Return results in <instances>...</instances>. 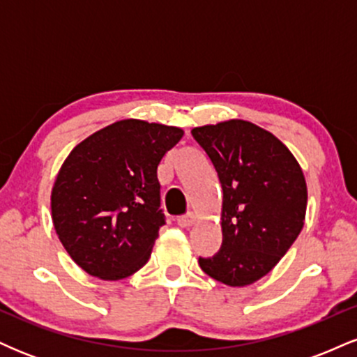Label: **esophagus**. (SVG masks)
<instances>
[{
  "label": "esophagus",
  "instance_id": "obj_1",
  "mask_svg": "<svg viewBox=\"0 0 357 357\" xmlns=\"http://www.w3.org/2000/svg\"><path fill=\"white\" fill-rule=\"evenodd\" d=\"M195 221H196L195 213H188V215L179 216L178 225H179V227H183V228H190V227H192V225H195Z\"/></svg>",
  "mask_w": 357,
  "mask_h": 357
}]
</instances>
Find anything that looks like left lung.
Instances as JSON below:
<instances>
[{"instance_id": "left-lung-1", "label": "left lung", "mask_w": 357, "mask_h": 357, "mask_svg": "<svg viewBox=\"0 0 357 357\" xmlns=\"http://www.w3.org/2000/svg\"><path fill=\"white\" fill-rule=\"evenodd\" d=\"M192 137L210 155L223 188V243L199 258L206 275L230 287L265 277L304 228L307 184L284 142L248 121L195 127Z\"/></svg>"}]
</instances>
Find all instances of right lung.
I'll return each instance as SVG.
<instances>
[{"mask_svg":"<svg viewBox=\"0 0 357 357\" xmlns=\"http://www.w3.org/2000/svg\"><path fill=\"white\" fill-rule=\"evenodd\" d=\"M184 130L124 119L77 144L52 188V220L89 275L121 280L149 260L165 225L158 166Z\"/></svg>","mask_w":357,"mask_h":357,"instance_id":"1","label":"right lung"}]
</instances>
